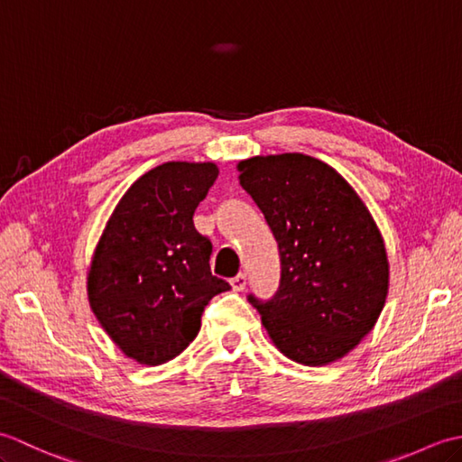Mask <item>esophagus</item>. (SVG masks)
<instances>
[{
  "mask_svg": "<svg viewBox=\"0 0 462 462\" xmlns=\"http://www.w3.org/2000/svg\"><path fill=\"white\" fill-rule=\"evenodd\" d=\"M230 283H232V290H234V291H242L244 288H246V283H248V280H246V273L240 272L236 278H232V282H230Z\"/></svg>",
  "mask_w": 462,
  "mask_h": 462,
  "instance_id": "esophagus-1",
  "label": "esophagus"
}]
</instances>
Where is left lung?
I'll return each instance as SVG.
<instances>
[{"label": "left lung", "instance_id": "left-lung-1", "mask_svg": "<svg viewBox=\"0 0 462 462\" xmlns=\"http://www.w3.org/2000/svg\"><path fill=\"white\" fill-rule=\"evenodd\" d=\"M238 180L278 240L282 282L262 326L288 359L321 367L346 357L375 326L389 291L381 230L356 189L313 156L238 162Z\"/></svg>", "mask_w": 462, "mask_h": 462}]
</instances>
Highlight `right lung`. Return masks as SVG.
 <instances>
[{"label":"right lung","mask_w":462,"mask_h":462,"mask_svg":"<svg viewBox=\"0 0 462 462\" xmlns=\"http://www.w3.org/2000/svg\"><path fill=\"white\" fill-rule=\"evenodd\" d=\"M218 172L214 162L154 166L121 196L97 242L87 270L91 311L141 365L180 356L199 336L206 303L230 290L212 276V244L192 222Z\"/></svg>","instance_id":"right-lung-1"}]
</instances>
